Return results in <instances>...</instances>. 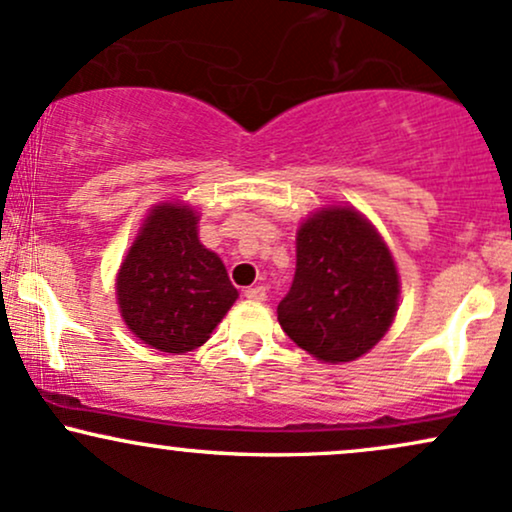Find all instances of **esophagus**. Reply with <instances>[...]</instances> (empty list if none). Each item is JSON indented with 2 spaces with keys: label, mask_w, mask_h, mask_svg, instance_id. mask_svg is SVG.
Instances as JSON below:
<instances>
[{
  "label": "esophagus",
  "mask_w": 512,
  "mask_h": 512,
  "mask_svg": "<svg viewBox=\"0 0 512 512\" xmlns=\"http://www.w3.org/2000/svg\"><path fill=\"white\" fill-rule=\"evenodd\" d=\"M245 298L252 303L267 301V289L264 286H250V289H245Z\"/></svg>",
  "instance_id": "1"
}]
</instances>
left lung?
I'll use <instances>...</instances> for the list:
<instances>
[{
    "mask_svg": "<svg viewBox=\"0 0 512 512\" xmlns=\"http://www.w3.org/2000/svg\"><path fill=\"white\" fill-rule=\"evenodd\" d=\"M399 274L385 240L354 207L315 211L298 228L296 274L279 325L317 361H356L390 330Z\"/></svg>",
    "mask_w": 512,
    "mask_h": 512,
    "instance_id": "1",
    "label": "left lung"
}]
</instances>
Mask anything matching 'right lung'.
Wrapping results in <instances>:
<instances>
[{
	"instance_id": "obj_1",
	"label": "right lung",
	"mask_w": 512,
	"mask_h": 512,
	"mask_svg": "<svg viewBox=\"0 0 512 512\" xmlns=\"http://www.w3.org/2000/svg\"><path fill=\"white\" fill-rule=\"evenodd\" d=\"M197 211L158 204L117 272V305L129 332L166 354L209 339L238 291L221 257L199 243Z\"/></svg>"
}]
</instances>
